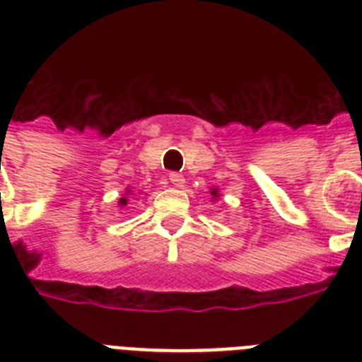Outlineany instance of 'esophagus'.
<instances>
[{"label": "esophagus", "mask_w": 362, "mask_h": 362, "mask_svg": "<svg viewBox=\"0 0 362 362\" xmlns=\"http://www.w3.org/2000/svg\"><path fill=\"white\" fill-rule=\"evenodd\" d=\"M169 182H171L175 187H182L186 184V178H184L180 173H169Z\"/></svg>", "instance_id": "1"}]
</instances>
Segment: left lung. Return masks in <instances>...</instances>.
I'll return each mask as SVG.
<instances>
[{
  "label": "left lung",
  "instance_id": "1",
  "mask_svg": "<svg viewBox=\"0 0 362 362\" xmlns=\"http://www.w3.org/2000/svg\"><path fill=\"white\" fill-rule=\"evenodd\" d=\"M211 195H214V199H217V197H218V191L215 189V187H214V189H211Z\"/></svg>",
  "mask_w": 362,
  "mask_h": 362
}]
</instances>
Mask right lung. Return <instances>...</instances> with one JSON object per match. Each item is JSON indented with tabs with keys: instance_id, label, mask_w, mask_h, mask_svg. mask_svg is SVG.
<instances>
[{
	"instance_id": "1",
	"label": "right lung",
	"mask_w": 362,
	"mask_h": 362,
	"mask_svg": "<svg viewBox=\"0 0 362 362\" xmlns=\"http://www.w3.org/2000/svg\"><path fill=\"white\" fill-rule=\"evenodd\" d=\"M129 193H130V191H129ZM127 202H129V200L124 199V197H123V199H119V204L121 206H127Z\"/></svg>"
}]
</instances>
